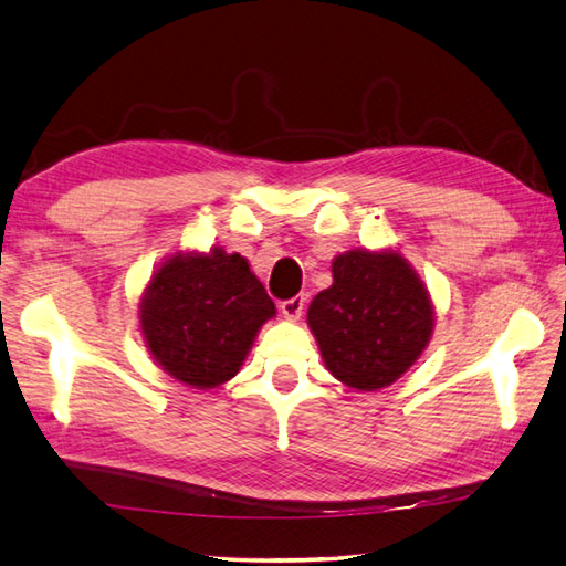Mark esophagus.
<instances>
[{
	"instance_id": "34e87169",
	"label": "esophagus",
	"mask_w": 566,
	"mask_h": 566,
	"mask_svg": "<svg viewBox=\"0 0 566 566\" xmlns=\"http://www.w3.org/2000/svg\"><path fill=\"white\" fill-rule=\"evenodd\" d=\"M303 311H305V295H295V297H291V301H283L281 303V313H283V317L285 319H301V315H303Z\"/></svg>"
}]
</instances>
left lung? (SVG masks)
Segmentation results:
<instances>
[{
    "instance_id": "obj_1",
    "label": "left lung",
    "mask_w": 566,
    "mask_h": 566,
    "mask_svg": "<svg viewBox=\"0 0 566 566\" xmlns=\"http://www.w3.org/2000/svg\"><path fill=\"white\" fill-rule=\"evenodd\" d=\"M329 375L357 391L401 379L429 347L431 293L399 249H352L333 259V285L307 307Z\"/></svg>"
}]
</instances>
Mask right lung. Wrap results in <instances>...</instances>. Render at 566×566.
I'll use <instances>...</instances> for the list:
<instances>
[{
	"instance_id": "1",
	"label": "right lung",
	"mask_w": 566,
	"mask_h": 566,
	"mask_svg": "<svg viewBox=\"0 0 566 566\" xmlns=\"http://www.w3.org/2000/svg\"><path fill=\"white\" fill-rule=\"evenodd\" d=\"M275 305L241 253L177 249L153 271L137 303L153 359L191 389L239 375Z\"/></svg>"
}]
</instances>
